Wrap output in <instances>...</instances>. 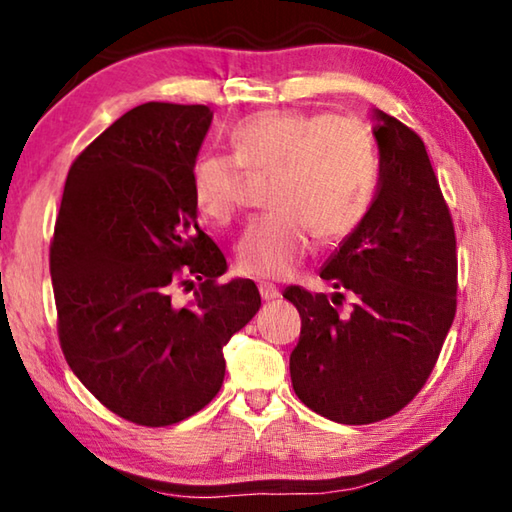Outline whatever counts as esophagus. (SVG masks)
I'll return each mask as SVG.
<instances>
[{
    "label": "esophagus",
    "mask_w": 512,
    "mask_h": 512,
    "mask_svg": "<svg viewBox=\"0 0 512 512\" xmlns=\"http://www.w3.org/2000/svg\"><path fill=\"white\" fill-rule=\"evenodd\" d=\"M259 293H262L264 300L280 298V289H277L273 282H259Z\"/></svg>",
    "instance_id": "obj_1"
}]
</instances>
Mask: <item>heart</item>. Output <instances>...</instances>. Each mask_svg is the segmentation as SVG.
<instances>
[{"mask_svg": "<svg viewBox=\"0 0 512 512\" xmlns=\"http://www.w3.org/2000/svg\"><path fill=\"white\" fill-rule=\"evenodd\" d=\"M235 158L198 155L192 194L198 212L228 223L241 205L244 167L273 173L271 212L248 223L237 244L239 268L257 277H284L314 246L336 241L366 219L377 183V153L366 126L327 112L268 110L239 121L230 133Z\"/></svg>", "mask_w": 512, "mask_h": 512, "instance_id": "obj_1", "label": "heart"}]
</instances>
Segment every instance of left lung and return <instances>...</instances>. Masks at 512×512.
I'll return each mask as SVG.
<instances>
[{
	"label": "left lung",
	"mask_w": 512,
	"mask_h": 512,
	"mask_svg": "<svg viewBox=\"0 0 512 512\" xmlns=\"http://www.w3.org/2000/svg\"><path fill=\"white\" fill-rule=\"evenodd\" d=\"M375 121L377 194L320 271L341 291L332 300L284 291L302 318L289 359L293 391L341 424L402 411L429 379L456 314L454 223L427 149L386 112L375 110ZM343 290L355 298L348 315L338 311Z\"/></svg>",
	"instance_id": "8db88e82"
}]
</instances>
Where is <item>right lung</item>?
I'll return each instance as SVG.
<instances>
[{"label":"right lung","instance_id":"add662e5","mask_svg":"<svg viewBox=\"0 0 512 512\" xmlns=\"http://www.w3.org/2000/svg\"><path fill=\"white\" fill-rule=\"evenodd\" d=\"M207 106L142 103L69 167L49 250L65 359L97 400L167 427L214 400L223 345L253 318V280L219 284L225 257L198 228L192 167ZM195 298L183 306L178 288Z\"/></svg>","mask_w":512,"mask_h":512}]
</instances>
